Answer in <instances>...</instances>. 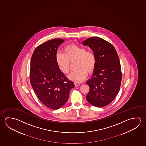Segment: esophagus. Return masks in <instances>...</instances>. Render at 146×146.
<instances>
[{
	"label": "esophagus",
	"mask_w": 146,
	"mask_h": 146,
	"mask_svg": "<svg viewBox=\"0 0 146 146\" xmlns=\"http://www.w3.org/2000/svg\"><path fill=\"white\" fill-rule=\"evenodd\" d=\"M74 84H75V87H78V86H79L80 84H79V83H77V82H75L74 83Z\"/></svg>",
	"instance_id": "esophagus-1"
}]
</instances>
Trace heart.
<instances>
[{
	"label": "heart",
	"instance_id": "heart-1",
	"mask_svg": "<svg viewBox=\"0 0 146 146\" xmlns=\"http://www.w3.org/2000/svg\"><path fill=\"white\" fill-rule=\"evenodd\" d=\"M55 59L59 69L63 73H69L71 62L76 60L77 69L69 75V78L76 82H83L87 77L88 73L92 72L96 65V56L92 50H86L83 46L75 44H70L64 48V52H58Z\"/></svg>",
	"mask_w": 146,
	"mask_h": 146
}]
</instances>
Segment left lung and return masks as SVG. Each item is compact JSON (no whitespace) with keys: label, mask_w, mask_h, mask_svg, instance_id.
Wrapping results in <instances>:
<instances>
[{"label":"left lung","mask_w":146,"mask_h":146,"mask_svg":"<svg viewBox=\"0 0 146 146\" xmlns=\"http://www.w3.org/2000/svg\"><path fill=\"white\" fill-rule=\"evenodd\" d=\"M82 44L92 49L96 59L92 76L86 82L90 88L86 99L93 106L105 107L114 100L120 89L122 74L119 57L112 44L100 37H90Z\"/></svg>","instance_id":"8db88e82"}]
</instances>
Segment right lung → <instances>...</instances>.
<instances>
[{
	"instance_id": "add662e5",
	"label": "right lung",
	"mask_w": 146,
	"mask_h": 146,
	"mask_svg": "<svg viewBox=\"0 0 146 146\" xmlns=\"http://www.w3.org/2000/svg\"><path fill=\"white\" fill-rule=\"evenodd\" d=\"M64 40L56 38L41 44L31 57L30 80L35 93L46 107L57 110L67 102L74 86L57 64L55 56Z\"/></svg>"
}]
</instances>
